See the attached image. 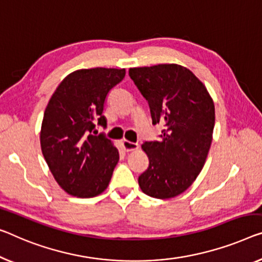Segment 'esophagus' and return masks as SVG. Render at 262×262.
<instances>
[{
    "instance_id": "obj_1",
    "label": "esophagus",
    "mask_w": 262,
    "mask_h": 262,
    "mask_svg": "<svg viewBox=\"0 0 262 262\" xmlns=\"http://www.w3.org/2000/svg\"><path fill=\"white\" fill-rule=\"evenodd\" d=\"M122 146H123V149L126 150V151L136 150V149H138V148H139V144H138V143L127 141V140H124V141L122 142Z\"/></svg>"
}]
</instances>
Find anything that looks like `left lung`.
Returning a JSON list of instances; mask_svg holds the SVG:
<instances>
[{
    "mask_svg": "<svg viewBox=\"0 0 262 262\" xmlns=\"http://www.w3.org/2000/svg\"><path fill=\"white\" fill-rule=\"evenodd\" d=\"M129 76L148 101L153 124H163L159 141H146L149 159L139 177L144 194L170 199L198 178L212 143L215 108L205 84L182 66L130 68Z\"/></svg>",
    "mask_w": 262,
    "mask_h": 262,
    "instance_id": "obj_1",
    "label": "left lung"
}]
</instances>
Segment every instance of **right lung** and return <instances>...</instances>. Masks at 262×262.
Masks as SVG:
<instances>
[{
	"label": "right lung",
	"mask_w": 262,
	"mask_h": 262,
	"mask_svg": "<svg viewBox=\"0 0 262 262\" xmlns=\"http://www.w3.org/2000/svg\"><path fill=\"white\" fill-rule=\"evenodd\" d=\"M126 69L92 68L70 73L50 97L42 121V154L64 192L94 198L107 188L119 162V150L103 134L93 135L95 123L106 127L102 115L108 93Z\"/></svg>",
	"instance_id": "right-lung-1"
}]
</instances>
